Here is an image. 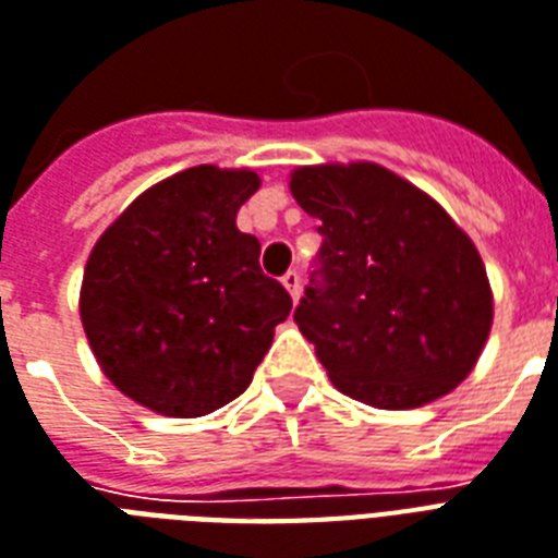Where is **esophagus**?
Masks as SVG:
<instances>
[{"mask_svg":"<svg viewBox=\"0 0 558 558\" xmlns=\"http://www.w3.org/2000/svg\"><path fill=\"white\" fill-rule=\"evenodd\" d=\"M280 280H283V287L289 289V295H292L298 301V298H301V275H298L295 269H289L287 275H283V278H280Z\"/></svg>","mask_w":558,"mask_h":558,"instance_id":"esophagus-1","label":"esophagus"}]
</instances>
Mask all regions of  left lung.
Returning <instances> with one entry per match:
<instances>
[{
  "instance_id": "left-lung-1",
  "label": "left lung",
  "mask_w": 558,
  "mask_h": 558,
  "mask_svg": "<svg viewBox=\"0 0 558 558\" xmlns=\"http://www.w3.org/2000/svg\"><path fill=\"white\" fill-rule=\"evenodd\" d=\"M289 186L322 233L295 322L336 389L412 410L465 380L492 289L448 213L377 163L304 166Z\"/></svg>"
}]
</instances>
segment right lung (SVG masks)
Returning a JSON list of instances; mask_svg holds the SVG:
<instances>
[{
	"label": "right lung",
	"instance_id": "1",
	"mask_svg": "<svg viewBox=\"0 0 558 558\" xmlns=\"http://www.w3.org/2000/svg\"><path fill=\"white\" fill-rule=\"evenodd\" d=\"M254 172L193 166L131 204L96 242L81 322L101 372L148 410L198 418L248 389L292 298L236 228Z\"/></svg>",
	"mask_w": 558,
	"mask_h": 558
}]
</instances>
